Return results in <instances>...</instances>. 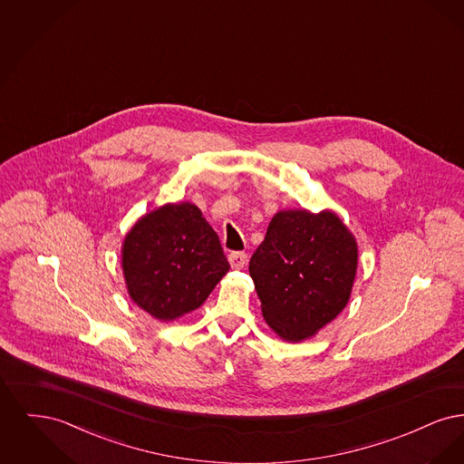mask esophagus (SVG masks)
<instances>
[{"instance_id": "34e87169", "label": "esophagus", "mask_w": 464, "mask_h": 464, "mask_svg": "<svg viewBox=\"0 0 464 464\" xmlns=\"http://www.w3.org/2000/svg\"><path fill=\"white\" fill-rule=\"evenodd\" d=\"M227 261L233 269H243L246 265V254L245 252H231Z\"/></svg>"}]
</instances>
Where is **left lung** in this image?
Here are the masks:
<instances>
[{"mask_svg":"<svg viewBox=\"0 0 464 464\" xmlns=\"http://www.w3.org/2000/svg\"><path fill=\"white\" fill-rule=\"evenodd\" d=\"M358 266L353 233L331 210H280L248 273L266 324L288 343H301L346 308Z\"/></svg>","mask_w":464,"mask_h":464,"instance_id":"8db88e82","label":"left lung"}]
</instances>
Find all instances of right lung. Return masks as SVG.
Wrapping results in <instances>:
<instances>
[{
  "label": "right lung",
  "instance_id": "obj_1",
  "mask_svg": "<svg viewBox=\"0 0 464 464\" xmlns=\"http://www.w3.org/2000/svg\"><path fill=\"white\" fill-rule=\"evenodd\" d=\"M129 295L160 322L198 309L229 263L195 203H167L135 222L121 245Z\"/></svg>",
  "mask_w": 464,
  "mask_h": 464
}]
</instances>
